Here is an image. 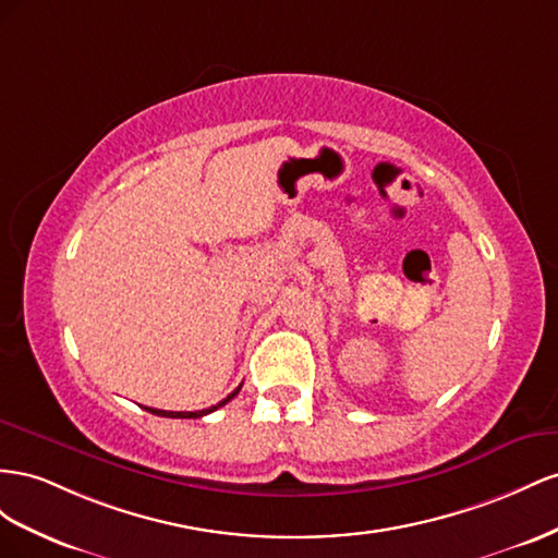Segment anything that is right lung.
Masks as SVG:
<instances>
[{
	"instance_id": "1",
	"label": "right lung",
	"mask_w": 558,
	"mask_h": 558,
	"mask_svg": "<svg viewBox=\"0 0 558 558\" xmlns=\"http://www.w3.org/2000/svg\"><path fill=\"white\" fill-rule=\"evenodd\" d=\"M241 392V386H238L229 397H225V400H221L219 404H215V407H210V409H203V411H163V409H151V407H145L149 413H156V416H166V418H201V416H205V413H213V411H217L219 407H225L227 402H231L233 397Z\"/></svg>"
}]
</instances>
